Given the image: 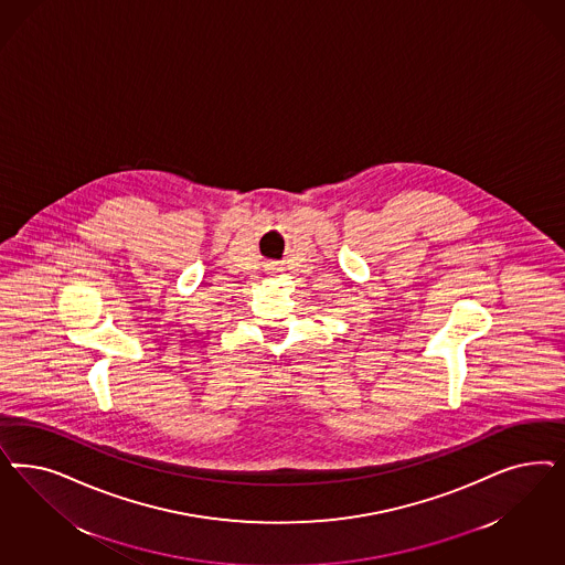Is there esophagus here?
Here are the masks:
<instances>
[{
	"instance_id": "esophagus-1",
	"label": "esophagus",
	"mask_w": 565,
	"mask_h": 565,
	"mask_svg": "<svg viewBox=\"0 0 565 565\" xmlns=\"http://www.w3.org/2000/svg\"><path fill=\"white\" fill-rule=\"evenodd\" d=\"M270 270H278V268H270Z\"/></svg>"
}]
</instances>
